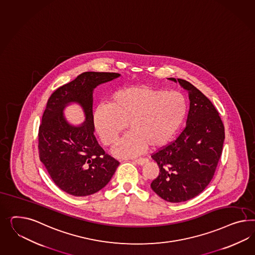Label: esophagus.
<instances>
[{
    "label": "esophagus",
    "mask_w": 255,
    "mask_h": 255,
    "mask_svg": "<svg viewBox=\"0 0 255 255\" xmlns=\"http://www.w3.org/2000/svg\"><path fill=\"white\" fill-rule=\"evenodd\" d=\"M134 162L136 164H138V166H143L146 163H148V159L147 158H138V159H135Z\"/></svg>",
    "instance_id": "obj_1"
}]
</instances>
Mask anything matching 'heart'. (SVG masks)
<instances>
[{
  "label": "heart",
  "instance_id": "b5f03b06",
  "mask_svg": "<svg viewBox=\"0 0 255 255\" xmlns=\"http://www.w3.org/2000/svg\"><path fill=\"white\" fill-rule=\"evenodd\" d=\"M187 112L184 97L177 91H165L146 86L117 90L109 104H101L93 113L95 129L102 142L114 146L126 128L129 132L120 140L114 154L129 158L146 148H158L173 138Z\"/></svg>",
  "mask_w": 255,
  "mask_h": 255
}]
</instances>
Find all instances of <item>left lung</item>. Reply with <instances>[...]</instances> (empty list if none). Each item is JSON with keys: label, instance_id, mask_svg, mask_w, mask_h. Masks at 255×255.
<instances>
[{"label": "left lung", "instance_id": "obj_1", "mask_svg": "<svg viewBox=\"0 0 255 255\" xmlns=\"http://www.w3.org/2000/svg\"><path fill=\"white\" fill-rule=\"evenodd\" d=\"M168 79L188 92L189 113L177 139L152 154L160 171L151 188L166 201L179 203L197 197L211 182L223 151L225 127L201 91L187 81Z\"/></svg>", "mask_w": 255, "mask_h": 255}]
</instances>
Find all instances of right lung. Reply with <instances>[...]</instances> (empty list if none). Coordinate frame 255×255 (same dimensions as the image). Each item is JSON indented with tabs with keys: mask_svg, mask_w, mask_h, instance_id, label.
Returning a JSON list of instances; mask_svg holds the SVG:
<instances>
[{
	"mask_svg": "<svg viewBox=\"0 0 255 255\" xmlns=\"http://www.w3.org/2000/svg\"><path fill=\"white\" fill-rule=\"evenodd\" d=\"M119 76L117 73H81L58 88L46 104L39 128V156L53 182L72 196L99 192L119 166L96 139L92 112L95 88ZM73 103L84 112L86 120L82 125H71L64 116L65 107Z\"/></svg>",
	"mask_w": 255,
	"mask_h": 255,
	"instance_id": "1",
	"label": "right lung"
}]
</instances>
